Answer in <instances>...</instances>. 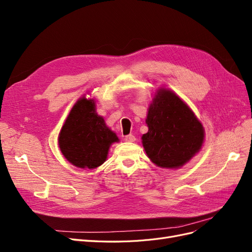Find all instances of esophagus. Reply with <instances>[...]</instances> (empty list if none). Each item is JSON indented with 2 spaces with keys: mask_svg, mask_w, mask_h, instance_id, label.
<instances>
[{
  "mask_svg": "<svg viewBox=\"0 0 252 252\" xmlns=\"http://www.w3.org/2000/svg\"><path fill=\"white\" fill-rule=\"evenodd\" d=\"M125 141L126 142H134L135 141V136L133 134H128L125 136Z\"/></svg>",
  "mask_w": 252,
  "mask_h": 252,
  "instance_id": "1",
  "label": "esophagus"
}]
</instances>
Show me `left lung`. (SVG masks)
I'll list each match as a JSON object with an SVG mask.
<instances>
[{"label":"left lung","mask_w":252,"mask_h":252,"mask_svg":"<svg viewBox=\"0 0 252 252\" xmlns=\"http://www.w3.org/2000/svg\"><path fill=\"white\" fill-rule=\"evenodd\" d=\"M148 132L142 141L148 158L163 168H178L202 147L204 128L188 106L170 90L161 89L149 106Z\"/></svg>","instance_id":"1"}]
</instances>
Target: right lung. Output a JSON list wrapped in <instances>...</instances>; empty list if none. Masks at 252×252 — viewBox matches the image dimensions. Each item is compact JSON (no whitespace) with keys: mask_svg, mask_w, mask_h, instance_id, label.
<instances>
[{"mask_svg":"<svg viewBox=\"0 0 252 252\" xmlns=\"http://www.w3.org/2000/svg\"><path fill=\"white\" fill-rule=\"evenodd\" d=\"M94 100H79L66 119L59 134L63 156L80 168H96L108 155L110 145L119 139L95 113Z\"/></svg>","mask_w":252,"mask_h":252,"instance_id":"obj_1","label":"right lung"}]
</instances>
